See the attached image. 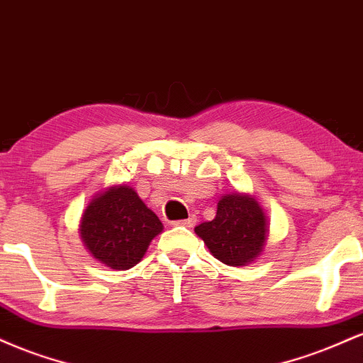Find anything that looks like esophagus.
<instances>
[{"label": "esophagus", "instance_id": "34e87169", "mask_svg": "<svg viewBox=\"0 0 363 363\" xmlns=\"http://www.w3.org/2000/svg\"><path fill=\"white\" fill-rule=\"evenodd\" d=\"M172 225H182V227H194V225H196V216L191 215L189 218L179 220V222H174Z\"/></svg>", "mask_w": 363, "mask_h": 363}]
</instances>
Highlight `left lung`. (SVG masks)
Returning a JSON list of instances; mask_svg holds the SVG:
<instances>
[{
	"instance_id": "left-lung-1",
	"label": "left lung",
	"mask_w": 363,
	"mask_h": 363,
	"mask_svg": "<svg viewBox=\"0 0 363 363\" xmlns=\"http://www.w3.org/2000/svg\"><path fill=\"white\" fill-rule=\"evenodd\" d=\"M194 232L223 264L247 266L264 251L269 225L254 196L232 193L218 199L215 218L198 225Z\"/></svg>"
}]
</instances>
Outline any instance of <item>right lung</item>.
I'll list each match as a JSON object with an SVG mask.
<instances>
[{"label": "right lung", "instance_id": "add662e5", "mask_svg": "<svg viewBox=\"0 0 363 363\" xmlns=\"http://www.w3.org/2000/svg\"><path fill=\"white\" fill-rule=\"evenodd\" d=\"M162 230L158 216L133 187L124 184L95 194L83 210L78 228L94 259L119 272L138 264Z\"/></svg>", "mask_w": 363, "mask_h": 363}]
</instances>
